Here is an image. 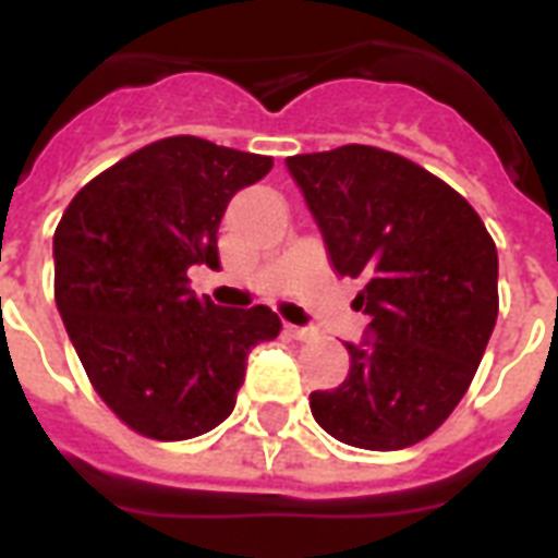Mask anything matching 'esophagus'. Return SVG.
I'll use <instances>...</instances> for the list:
<instances>
[{
    "label": "esophagus",
    "mask_w": 558,
    "mask_h": 558,
    "mask_svg": "<svg viewBox=\"0 0 558 558\" xmlns=\"http://www.w3.org/2000/svg\"><path fill=\"white\" fill-rule=\"evenodd\" d=\"M287 332L292 336V339L298 341H306V339H313L315 332L310 330V327H295V324H287Z\"/></svg>",
    "instance_id": "1"
}]
</instances>
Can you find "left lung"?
Segmentation results:
<instances>
[{"label":"left lung","instance_id":"left-lung-1","mask_svg":"<svg viewBox=\"0 0 558 558\" xmlns=\"http://www.w3.org/2000/svg\"><path fill=\"white\" fill-rule=\"evenodd\" d=\"M341 278L365 289L371 344H348L339 388L313 390L315 423L371 451L408 449L469 390L498 318V252L477 210L405 156L344 144L289 156Z\"/></svg>","mask_w":558,"mask_h":558}]
</instances>
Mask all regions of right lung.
Masks as SVG:
<instances>
[{"instance_id":"add662e5","label":"right lung","mask_w":558,"mask_h":558,"mask_svg":"<svg viewBox=\"0 0 558 558\" xmlns=\"http://www.w3.org/2000/svg\"><path fill=\"white\" fill-rule=\"evenodd\" d=\"M271 156L170 135L83 185L54 231V301L92 388L150 440H191L234 411L245 356L278 339L269 306L222 310L191 292L217 266L228 202Z\"/></svg>"}]
</instances>
